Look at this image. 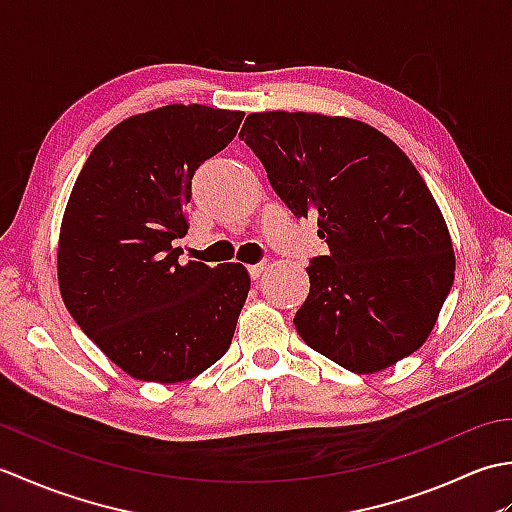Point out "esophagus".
<instances>
[{
    "label": "esophagus",
    "mask_w": 512,
    "mask_h": 512,
    "mask_svg": "<svg viewBox=\"0 0 512 512\" xmlns=\"http://www.w3.org/2000/svg\"><path fill=\"white\" fill-rule=\"evenodd\" d=\"M264 270H266V264H253V266H248V275H250V279H259Z\"/></svg>",
    "instance_id": "34e87169"
}]
</instances>
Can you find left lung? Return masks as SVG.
Wrapping results in <instances>:
<instances>
[{"instance_id":"obj_1","label":"left lung","mask_w":512,"mask_h":512,"mask_svg":"<svg viewBox=\"0 0 512 512\" xmlns=\"http://www.w3.org/2000/svg\"><path fill=\"white\" fill-rule=\"evenodd\" d=\"M239 138L297 217H317L295 328L314 352L374 374L427 341L453 286L455 255L436 200L394 140L312 112L248 114Z\"/></svg>"}]
</instances>
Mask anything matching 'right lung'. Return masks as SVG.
Wrapping results in <instances>:
<instances>
[{"label": "right lung", "mask_w": 512, "mask_h": 512, "mask_svg": "<svg viewBox=\"0 0 512 512\" xmlns=\"http://www.w3.org/2000/svg\"><path fill=\"white\" fill-rule=\"evenodd\" d=\"M244 112L165 105L107 132L65 206L57 273L65 308L112 363L147 383H182L226 354L250 290L242 264H180L184 206L204 160Z\"/></svg>", "instance_id": "1"}]
</instances>
